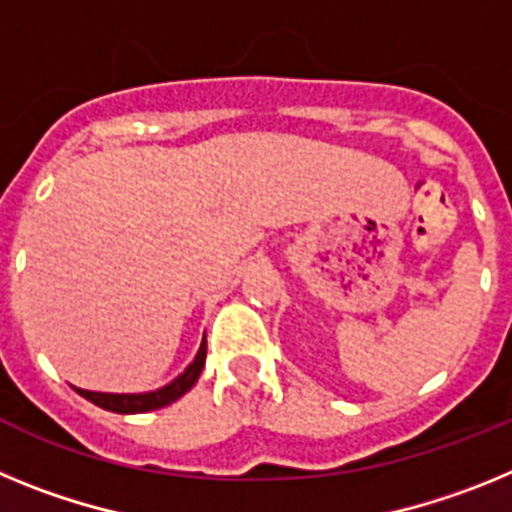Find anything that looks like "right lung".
I'll use <instances>...</instances> for the list:
<instances>
[{
    "label": "right lung",
    "mask_w": 512,
    "mask_h": 512,
    "mask_svg": "<svg viewBox=\"0 0 512 512\" xmlns=\"http://www.w3.org/2000/svg\"><path fill=\"white\" fill-rule=\"evenodd\" d=\"M205 356H207V338H202L200 351L194 356L192 364L184 369L174 382L164 384V387H158L153 392H138V395H117V392H89V390H79L81 397H87L89 402H94L97 408L110 410V413H120V415H135V413H151V410L166 408L171 402H176L182 395H187L189 390L194 387V382L200 379L202 369H205Z\"/></svg>",
    "instance_id": "add662e5"
}]
</instances>
